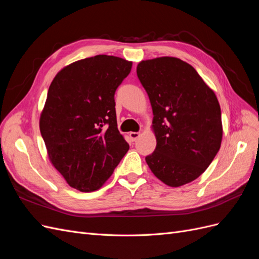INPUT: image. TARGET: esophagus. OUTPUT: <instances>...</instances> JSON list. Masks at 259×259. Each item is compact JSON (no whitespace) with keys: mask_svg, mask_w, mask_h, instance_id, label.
I'll return each instance as SVG.
<instances>
[{"mask_svg":"<svg viewBox=\"0 0 259 259\" xmlns=\"http://www.w3.org/2000/svg\"><path fill=\"white\" fill-rule=\"evenodd\" d=\"M140 136V134L138 132H132L130 133V137L132 138L133 142H135V140H137V138Z\"/></svg>","mask_w":259,"mask_h":259,"instance_id":"esophagus-1","label":"esophagus"}]
</instances>
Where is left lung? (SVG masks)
Wrapping results in <instances>:
<instances>
[{
    "label": "left lung",
    "instance_id": "1",
    "mask_svg": "<svg viewBox=\"0 0 259 259\" xmlns=\"http://www.w3.org/2000/svg\"><path fill=\"white\" fill-rule=\"evenodd\" d=\"M137 76L153 111L155 150L146 156L154 176L170 187L191 183L222 144V111L195 69L174 57L144 60Z\"/></svg>",
    "mask_w": 259,
    "mask_h": 259
}]
</instances>
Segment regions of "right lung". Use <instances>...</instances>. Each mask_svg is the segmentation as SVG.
<instances>
[{
  "instance_id": "obj_1",
  "label": "right lung",
  "mask_w": 259,
  "mask_h": 259,
  "mask_svg": "<svg viewBox=\"0 0 259 259\" xmlns=\"http://www.w3.org/2000/svg\"><path fill=\"white\" fill-rule=\"evenodd\" d=\"M131 69V61L97 55L67 66L50 86L41 135L53 165L76 190H97L128 151L114 94Z\"/></svg>"
}]
</instances>
